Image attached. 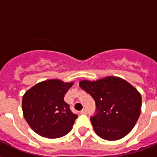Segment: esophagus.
Here are the masks:
<instances>
[{"label":"esophagus","instance_id":"1","mask_svg":"<svg viewBox=\"0 0 157 157\" xmlns=\"http://www.w3.org/2000/svg\"><path fill=\"white\" fill-rule=\"evenodd\" d=\"M87 110L86 109V108H84L83 110H81V114H87Z\"/></svg>","mask_w":157,"mask_h":157}]
</instances>
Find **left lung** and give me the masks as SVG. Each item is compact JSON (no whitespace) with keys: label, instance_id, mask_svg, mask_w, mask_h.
<instances>
[{"label":"left lung","instance_id":"left-lung-1","mask_svg":"<svg viewBox=\"0 0 157 157\" xmlns=\"http://www.w3.org/2000/svg\"><path fill=\"white\" fill-rule=\"evenodd\" d=\"M79 85L95 101V115L90 121L97 135L114 141L131 131L142 106L141 94L134 86L116 76L96 81H82Z\"/></svg>","mask_w":157,"mask_h":157}]
</instances>
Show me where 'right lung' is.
<instances>
[{
  "mask_svg": "<svg viewBox=\"0 0 157 157\" xmlns=\"http://www.w3.org/2000/svg\"><path fill=\"white\" fill-rule=\"evenodd\" d=\"M72 85L54 79L36 84L26 92L22 102L23 116L36 134L57 139L71 131L77 115L71 112L64 96Z\"/></svg>",
  "mask_w": 157,
  "mask_h": 157,
  "instance_id": "add662e5",
  "label": "right lung"
}]
</instances>
